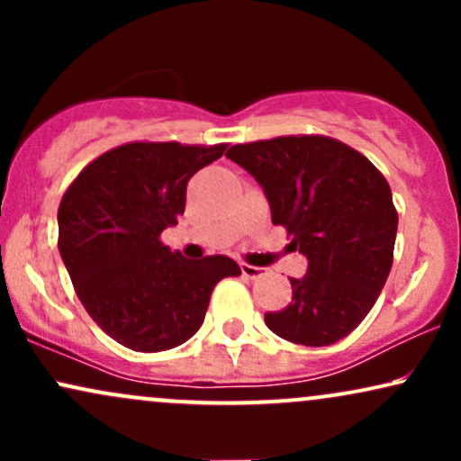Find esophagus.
Wrapping results in <instances>:
<instances>
[{"mask_svg":"<svg viewBox=\"0 0 461 461\" xmlns=\"http://www.w3.org/2000/svg\"><path fill=\"white\" fill-rule=\"evenodd\" d=\"M240 271L249 279H258V277H262V275H264V268L251 267V264H240Z\"/></svg>","mask_w":461,"mask_h":461,"instance_id":"obj_1","label":"esophagus"}]
</instances>
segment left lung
<instances>
[{
    "mask_svg": "<svg viewBox=\"0 0 461 461\" xmlns=\"http://www.w3.org/2000/svg\"><path fill=\"white\" fill-rule=\"evenodd\" d=\"M260 184L275 225L308 258L293 301L264 322L284 340L327 347L366 319L390 268L396 216L388 182L362 153L327 136H282L225 153Z\"/></svg>",
    "mask_w": 461,
    "mask_h": 461,
    "instance_id": "1",
    "label": "left lung"
}]
</instances>
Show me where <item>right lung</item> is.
I'll list each match as a JSON object with an SVG mask.
<instances>
[{"instance_id": "add662e5", "label": "right lung", "mask_w": 461, "mask_h": 461, "mask_svg": "<svg viewBox=\"0 0 461 461\" xmlns=\"http://www.w3.org/2000/svg\"><path fill=\"white\" fill-rule=\"evenodd\" d=\"M227 145L130 142L93 160L58 208V249L88 316L119 345L156 353L199 331L210 294L240 275L227 256L188 260L160 242L188 179Z\"/></svg>"}]
</instances>
